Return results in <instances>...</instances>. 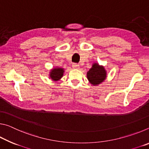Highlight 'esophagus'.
<instances>
[{"label": "esophagus", "instance_id": "34e87169", "mask_svg": "<svg viewBox=\"0 0 149 149\" xmlns=\"http://www.w3.org/2000/svg\"><path fill=\"white\" fill-rule=\"evenodd\" d=\"M79 65L77 64H76V63H74V64H72V68L74 69H77V68H79Z\"/></svg>", "mask_w": 149, "mask_h": 149}]
</instances>
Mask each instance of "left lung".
<instances>
[{"label":"left lung","mask_w":149,"mask_h":149,"mask_svg":"<svg viewBox=\"0 0 149 149\" xmlns=\"http://www.w3.org/2000/svg\"><path fill=\"white\" fill-rule=\"evenodd\" d=\"M87 77L89 82L93 85H97L103 82L107 77V72L104 67L98 64H93V66L87 73Z\"/></svg>","instance_id":"obj_1"}]
</instances>
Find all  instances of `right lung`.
Listing matches in <instances>:
<instances>
[{
  "mask_svg": "<svg viewBox=\"0 0 149 149\" xmlns=\"http://www.w3.org/2000/svg\"><path fill=\"white\" fill-rule=\"evenodd\" d=\"M64 69L60 68H56L51 70L50 74V77L52 80L54 81H58L60 78L62 77L63 73H64Z\"/></svg>",
  "mask_w": 149,
  "mask_h": 149,
  "instance_id": "right-lung-1",
  "label": "right lung"
}]
</instances>
